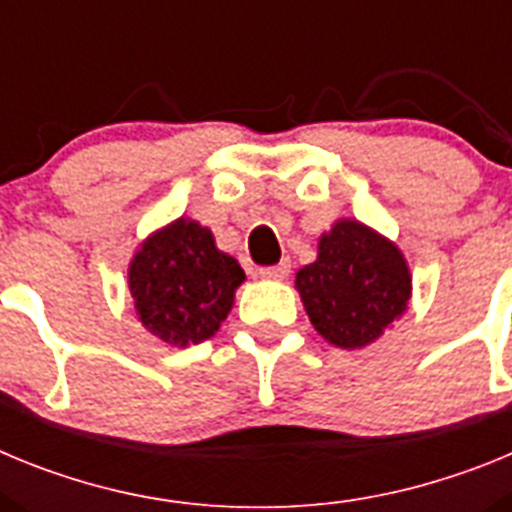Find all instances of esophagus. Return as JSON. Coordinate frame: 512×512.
Instances as JSON below:
<instances>
[{
  "label": "esophagus",
  "mask_w": 512,
  "mask_h": 512,
  "mask_svg": "<svg viewBox=\"0 0 512 512\" xmlns=\"http://www.w3.org/2000/svg\"><path fill=\"white\" fill-rule=\"evenodd\" d=\"M289 269H292V266H289V261H282V264H277V266H264L259 274L264 279H274V282H282V279L289 277Z\"/></svg>",
  "instance_id": "34e87169"
}]
</instances>
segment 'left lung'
I'll use <instances>...</instances> for the list:
<instances>
[{
    "mask_svg": "<svg viewBox=\"0 0 512 512\" xmlns=\"http://www.w3.org/2000/svg\"><path fill=\"white\" fill-rule=\"evenodd\" d=\"M295 289L312 328L333 346L356 351L405 315L413 274L390 238L341 217L318 238V259L297 271Z\"/></svg>",
    "mask_w": 512,
    "mask_h": 512,
    "instance_id": "8db88e82",
    "label": "left lung"
}]
</instances>
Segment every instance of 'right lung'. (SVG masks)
<instances>
[{"mask_svg":"<svg viewBox=\"0 0 512 512\" xmlns=\"http://www.w3.org/2000/svg\"><path fill=\"white\" fill-rule=\"evenodd\" d=\"M243 282L241 264L220 251L212 230L192 217L153 230L128 266L140 325L176 348L215 336Z\"/></svg>","mask_w":512,"mask_h":512,"instance_id":"obj_1","label":"right lung"}]
</instances>
